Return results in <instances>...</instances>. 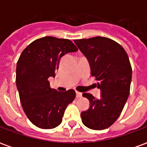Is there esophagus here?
<instances>
[{
    "label": "esophagus",
    "mask_w": 147,
    "mask_h": 147,
    "mask_svg": "<svg viewBox=\"0 0 147 147\" xmlns=\"http://www.w3.org/2000/svg\"><path fill=\"white\" fill-rule=\"evenodd\" d=\"M82 97V93L79 92V91H76V98H81Z\"/></svg>",
    "instance_id": "esophagus-1"
}]
</instances>
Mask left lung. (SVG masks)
<instances>
[{
    "instance_id": "8db88e82",
    "label": "left lung",
    "mask_w": 147,
    "mask_h": 147,
    "mask_svg": "<svg viewBox=\"0 0 147 147\" xmlns=\"http://www.w3.org/2000/svg\"><path fill=\"white\" fill-rule=\"evenodd\" d=\"M74 42L87 58L91 76L102 91L99 99L89 93L83 94L90 105L81 113L82 122L93 130L108 128L120 117L129 95L132 69L128 56L119 43L105 37Z\"/></svg>"
}]
</instances>
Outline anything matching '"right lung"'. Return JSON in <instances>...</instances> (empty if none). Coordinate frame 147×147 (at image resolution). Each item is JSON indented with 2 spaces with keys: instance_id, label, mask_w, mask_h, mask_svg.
<instances>
[{
  "instance_id": "obj_1",
  "label": "right lung",
  "mask_w": 147,
  "mask_h": 147,
  "mask_svg": "<svg viewBox=\"0 0 147 147\" xmlns=\"http://www.w3.org/2000/svg\"><path fill=\"white\" fill-rule=\"evenodd\" d=\"M73 42L46 36L36 39L22 52L16 64V82L22 107L31 123L52 129L62 122L64 110L76 98L73 89H52L48 79L55 77L61 57L76 52Z\"/></svg>"
}]
</instances>
